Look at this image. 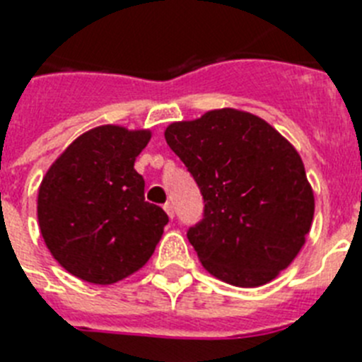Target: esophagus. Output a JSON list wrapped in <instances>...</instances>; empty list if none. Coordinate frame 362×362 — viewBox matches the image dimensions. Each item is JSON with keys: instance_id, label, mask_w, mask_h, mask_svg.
<instances>
[{"instance_id": "obj_1", "label": "esophagus", "mask_w": 362, "mask_h": 362, "mask_svg": "<svg viewBox=\"0 0 362 362\" xmlns=\"http://www.w3.org/2000/svg\"><path fill=\"white\" fill-rule=\"evenodd\" d=\"M163 209H165V213H168L169 216H175V207H173V202H165L163 204Z\"/></svg>"}]
</instances>
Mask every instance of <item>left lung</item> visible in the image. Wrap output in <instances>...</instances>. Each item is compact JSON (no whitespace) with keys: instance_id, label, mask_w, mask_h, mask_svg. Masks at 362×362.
<instances>
[{"instance_id":"obj_1","label":"left lung","mask_w":362,"mask_h":362,"mask_svg":"<svg viewBox=\"0 0 362 362\" xmlns=\"http://www.w3.org/2000/svg\"><path fill=\"white\" fill-rule=\"evenodd\" d=\"M165 142L202 193V218L187 238L204 268L240 288L266 284L288 268L315 209L295 147L268 122L237 109L175 122Z\"/></svg>"}]
</instances>
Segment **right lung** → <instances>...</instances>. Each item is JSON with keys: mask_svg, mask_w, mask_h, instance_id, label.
Wrapping results in <instances>:
<instances>
[{"mask_svg": "<svg viewBox=\"0 0 362 362\" xmlns=\"http://www.w3.org/2000/svg\"><path fill=\"white\" fill-rule=\"evenodd\" d=\"M149 131L102 125L76 138L47 171L37 193L43 240L81 281L112 284L140 269L169 222L144 199L134 160Z\"/></svg>", "mask_w": 362, "mask_h": 362, "instance_id": "1", "label": "right lung"}]
</instances>
